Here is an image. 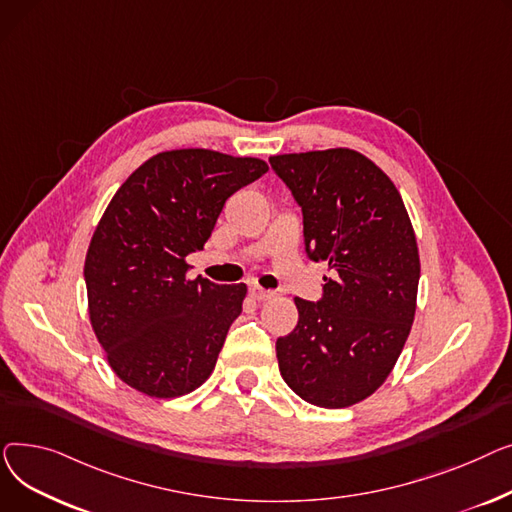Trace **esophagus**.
Wrapping results in <instances>:
<instances>
[{
  "label": "esophagus",
  "instance_id": "1",
  "mask_svg": "<svg viewBox=\"0 0 512 512\" xmlns=\"http://www.w3.org/2000/svg\"><path fill=\"white\" fill-rule=\"evenodd\" d=\"M273 295H275L273 291L262 289L260 285H252V287H250V297L256 299V302H266V299H270Z\"/></svg>",
  "mask_w": 512,
  "mask_h": 512
}]
</instances>
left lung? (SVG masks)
<instances>
[{"instance_id":"obj_1","label":"left lung","mask_w":512,"mask_h":512,"mask_svg":"<svg viewBox=\"0 0 512 512\" xmlns=\"http://www.w3.org/2000/svg\"><path fill=\"white\" fill-rule=\"evenodd\" d=\"M304 213L306 250L326 262L318 304L295 297L297 326L277 339L283 380L304 401L341 409L393 372L417 308L419 252L390 177L351 148L270 157Z\"/></svg>"}]
</instances>
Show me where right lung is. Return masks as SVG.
<instances>
[{"label": "right lung", "mask_w": 512, "mask_h": 512, "mask_svg": "<svg viewBox=\"0 0 512 512\" xmlns=\"http://www.w3.org/2000/svg\"><path fill=\"white\" fill-rule=\"evenodd\" d=\"M262 159L206 148L165 150L115 192L84 260L88 318L115 376L173 399L213 374L246 283L188 277L225 200L264 175Z\"/></svg>", "instance_id": "right-lung-1"}]
</instances>
